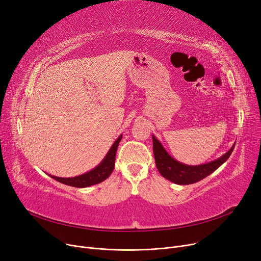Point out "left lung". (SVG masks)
Listing matches in <instances>:
<instances>
[{
  "label": "left lung",
  "mask_w": 261,
  "mask_h": 261,
  "mask_svg": "<svg viewBox=\"0 0 261 261\" xmlns=\"http://www.w3.org/2000/svg\"><path fill=\"white\" fill-rule=\"evenodd\" d=\"M153 142V154L155 159V165L159 172L169 180L172 183L179 185H188L194 184L203 180L211 173H213L216 169L220 167L222 164L229 158L232 150L235 148V144L228 150V151L223 154L221 158L210 162L207 164L198 166H190L185 165L180 162H177L173 158H171L168 152L162 146V144L155 139V136L152 135Z\"/></svg>",
  "instance_id": "1"
}]
</instances>
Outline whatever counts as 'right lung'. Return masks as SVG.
<instances>
[{
	"label": "right lung",
	"instance_id": "obj_1",
	"mask_svg": "<svg viewBox=\"0 0 261 261\" xmlns=\"http://www.w3.org/2000/svg\"><path fill=\"white\" fill-rule=\"evenodd\" d=\"M122 138V135H120L119 138L114 142L112 147L110 148L109 152L102 160V162L99 164L97 167H95L89 172H86L81 175L74 176V177H59V176H55L50 175L54 180H56L62 184L68 185V186H73V187H78V188H84V187H89L95 184L101 183L105 181L107 177L110 176V174L112 173L114 166H115V155H116V150L118 147V144Z\"/></svg>",
	"mask_w": 261,
	"mask_h": 261
}]
</instances>
